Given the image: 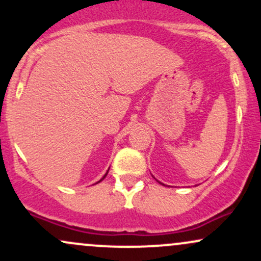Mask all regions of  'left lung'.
I'll return each instance as SVG.
<instances>
[{
  "label": "left lung",
  "mask_w": 261,
  "mask_h": 261,
  "mask_svg": "<svg viewBox=\"0 0 261 261\" xmlns=\"http://www.w3.org/2000/svg\"><path fill=\"white\" fill-rule=\"evenodd\" d=\"M154 179H155V178H154ZM157 181H158V182H160V184H162V185H164V184H163V182H161L160 180H157Z\"/></svg>",
  "instance_id": "obj_1"
}]
</instances>
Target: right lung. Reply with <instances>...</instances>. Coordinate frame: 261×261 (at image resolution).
I'll use <instances>...</instances> for the list:
<instances>
[{"instance_id":"1","label":"right lung","mask_w":261,"mask_h":261,"mask_svg":"<svg viewBox=\"0 0 261 261\" xmlns=\"http://www.w3.org/2000/svg\"><path fill=\"white\" fill-rule=\"evenodd\" d=\"M108 172H109V169H108ZM108 172H107V173H106V174H104V176H103V178H101V179H100V180H99V181H97V182H95V184H98V182H100V181H101V180H103V179H104V178H106V176H107V174H108Z\"/></svg>"}]
</instances>
